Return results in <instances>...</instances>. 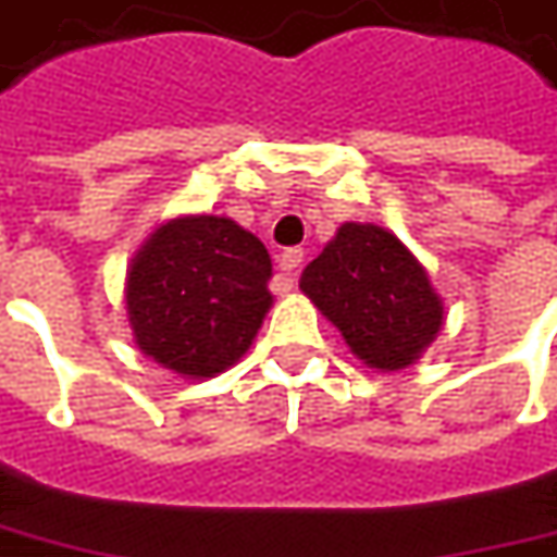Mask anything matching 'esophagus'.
<instances>
[{"label": "esophagus", "instance_id": "esophagus-1", "mask_svg": "<svg viewBox=\"0 0 557 557\" xmlns=\"http://www.w3.org/2000/svg\"><path fill=\"white\" fill-rule=\"evenodd\" d=\"M278 267L287 275V282H294L297 278V270L304 267V248H287L282 257H278Z\"/></svg>", "mask_w": 557, "mask_h": 557}]
</instances>
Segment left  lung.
<instances>
[{
  "label": "left lung",
  "instance_id": "obj_1",
  "mask_svg": "<svg viewBox=\"0 0 557 557\" xmlns=\"http://www.w3.org/2000/svg\"><path fill=\"white\" fill-rule=\"evenodd\" d=\"M309 300L364 364L398 371L438 334L444 306L426 270L386 230L346 223L300 275Z\"/></svg>",
  "mask_w": 557,
  "mask_h": 557
}]
</instances>
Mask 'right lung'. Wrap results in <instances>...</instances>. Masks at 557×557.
<instances>
[{"instance_id": "add662e5", "label": "right lung", "mask_w": 557, "mask_h": 557, "mask_svg": "<svg viewBox=\"0 0 557 557\" xmlns=\"http://www.w3.org/2000/svg\"><path fill=\"white\" fill-rule=\"evenodd\" d=\"M263 242L226 218L171 220L128 272L137 346L186 376H214L257 337L272 304Z\"/></svg>"}]
</instances>
